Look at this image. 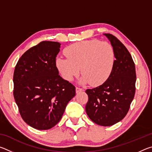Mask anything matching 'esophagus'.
Wrapping results in <instances>:
<instances>
[{"instance_id":"34e87169","label":"esophagus","mask_w":152,"mask_h":152,"mask_svg":"<svg viewBox=\"0 0 152 152\" xmlns=\"http://www.w3.org/2000/svg\"><path fill=\"white\" fill-rule=\"evenodd\" d=\"M81 91H82V88H78V87H76V93H79V92H80Z\"/></svg>"}]
</instances>
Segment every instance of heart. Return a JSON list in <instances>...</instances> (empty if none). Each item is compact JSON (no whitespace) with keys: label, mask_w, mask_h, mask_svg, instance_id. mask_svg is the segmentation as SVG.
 Masks as SVG:
<instances>
[{"label":"heart","mask_w":152,"mask_h":152,"mask_svg":"<svg viewBox=\"0 0 152 152\" xmlns=\"http://www.w3.org/2000/svg\"><path fill=\"white\" fill-rule=\"evenodd\" d=\"M67 58L59 57L56 65L63 78L68 81L80 72V83L92 86L103 84L111 74L115 62L114 49L110 43L96 39L73 43L64 50Z\"/></svg>","instance_id":"heart-1"}]
</instances>
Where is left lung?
Returning a JSON list of instances; mask_svg holds the SVG:
<instances>
[{"label": "left lung", "mask_w": 152, "mask_h": 152, "mask_svg": "<svg viewBox=\"0 0 152 152\" xmlns=\"http://www.w3.org/2000/svg\"><path fill=\"white\" fill-rule=\"evenodd\" d=\"M103 35L114 49V68L102 85L86 90L88 101L85 109L91 121L107 127L121 121L127 115L134 98L136 74L135 64L125 46L113 35Z\"/></svg>", "instance_id": "8db88e82"}]
</instances>
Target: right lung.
Returning <instances> with one entry per match:
<instances>
[{
  "instance_id": "right-lung-1",
  "label": "right lung",
  "mask_w": 152,
  "mask_h": 152,
  "mask_svg": "<svg viewBox=\"0 0 152 152\" xmlns=\"http://www.w3.org/2000/svg\"><path fill=\"white\" fill-rule=\"evenodd\" d=\"M61 44L42 42L25 52L15 66L13 95L24 121L38 130L60 121L76 88L59 75L56 58Z\"/></svg>"
}]
</instances>
